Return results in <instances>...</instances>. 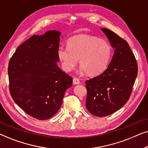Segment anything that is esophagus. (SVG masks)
<instances>
[{"mask_svg":"<svg viewBox=\"0 0 148 148\" xmlns=\"http://www.w3.org/2000/svg\"><path fill=\"white\" fill-rule=\"evenodd\" d=\"M80 83V81L79 79L75 77L73 78V84L74 85H77V84H79Z\"/></svg>","mask_w":148,"mask_h":148,"instance_id":"1","label":"esophagus"}]
</instances>
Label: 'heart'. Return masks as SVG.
Here are the masks:
<instances>
[{
    "label": "heart",
    "instance_id": "heart-1",
    "mask_svg": "<svg viewBox=\"0 0 148 148\" xmlns=\"http://www.w3.org/2000/svg\"><path fill=\"white\" fill-rule=\"evenodd\" d=\"M68 47H60L58 56L62 68L70 71L79 63L89 75L102 73L108 65L111 58V46L106 40L89 35H80L71 38Z\"/></svg>",
    "mask_w": 148,
    "mask_h": 148
}]
</instances>
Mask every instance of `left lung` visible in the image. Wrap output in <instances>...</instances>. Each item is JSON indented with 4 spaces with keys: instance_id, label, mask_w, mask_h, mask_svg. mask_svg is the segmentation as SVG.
<instances>
[{
    "instance_id": "1",
    "label": "left lung",
    "mask_w": 148,
    "mask_h": 148,
    "mask_svg": "<svg viewBox=\"0 0 148 148\" xmlns=\"http://www.w3.org/2000/svg\"><path fill=\"white\" fill-rule=\"evenodd\" d=\"M114 48L112 60L102 73L86 81V106L91 114L110 115L127 102L136 79L138 66L127 42L111 30L102 28Z\"/></svg>"
}]
</instances>
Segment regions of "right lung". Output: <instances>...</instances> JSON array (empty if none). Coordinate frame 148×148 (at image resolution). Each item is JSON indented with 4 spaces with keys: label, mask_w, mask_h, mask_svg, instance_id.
<instances>
[{
    "label": "right lung",
    "mask_w": 148,
    "mask_h": 148,
    "mask_svg": "<svg viewBox=\"0 0 148 148\" xmlns=\"http://www.w3.org/2000/svg\"><path fill=\"white\" fill-rule=\"evenodd\" d=\"M60 32L34 35L21 44L9 62V92L24 112L38 120L54 116L73 79L57 65Z\"/></svg>",
    "instance_id": "1"
}]
</instances>
